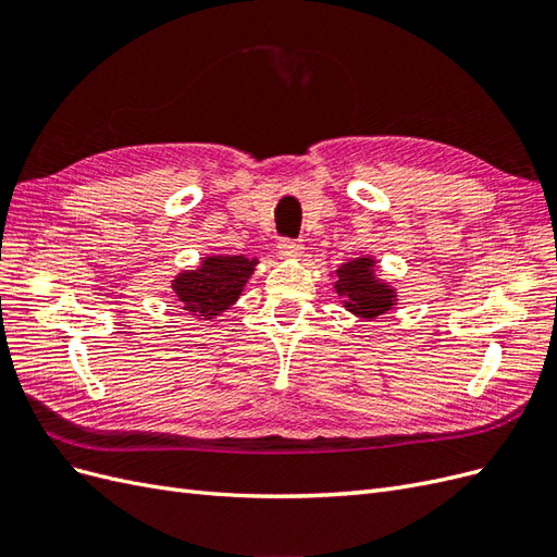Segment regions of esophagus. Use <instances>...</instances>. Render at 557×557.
I'll list each match as a JSON object with an SVG mask.
<instances>
[{"label":"esophagus","mask_w":557,"mask_h":557,"mask_svg":"<svg viewBox=\"0 0 557 557\" xmlns=\"http://www.w3.org/2000/svg\"><path fill=\"white\" fill-rule=\"evenodd\" d=\"M301 250H305V246L295 239H281V244H278V252L283 258H299Z\"/></svg>","instance_id":"esophagus-1"}]
</instances>
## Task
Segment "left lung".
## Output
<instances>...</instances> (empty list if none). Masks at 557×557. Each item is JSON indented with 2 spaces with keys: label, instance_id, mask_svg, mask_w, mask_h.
Segmentation results:
<instances>
[{
  "label": "left lung",
  "instance_id": "8db88e82",
  "mask_svg": "<svg viewBox=\"0 0 557 557\" xmlns=\"http://www.w3.org/2000/svg\"><path fill=\"white\" fill-rule=\"evenodd\" d=\"M374 262L369 258L350 260L336 269L334 290L346 299V307L362 318H374L393 307L395 295L374 278Z\"/></svg>",
  "mask_w": 557,
  "mask_h": 557
}]
</instances>
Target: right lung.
I'll use <instances>...</instances> for the list:
<instances>
[{
  "label": "right lung",
  "mask_w": 557,
  "mask_h": 557,
  "mask_svg": "<svg viewBox=\"0 0 557 557\" xmlns=\"http://www.w3.org/2000/svg\"><path fill=\"white\" fill-rule=\"evenodd\" d=\"M258 260L244 256H213L201 260L195 272H183L172 283L178 305L205 318L223 313L239 299Z\"/></svg>",
  "instance_id": "right-lung-1"
}]
</instances>
